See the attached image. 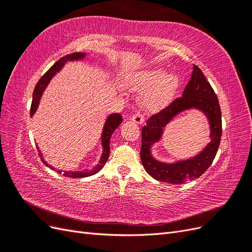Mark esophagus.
<instances>
[{"label": "esophagus", "instance_id": "obj_1", "mask_svg": "<svg viewBox=\"0 0 252 252\" xmlns=\"http://www.w3.org/2000/svg\"><path fill=\"white\" fill-rule=\"evenodd\" d=\"M130 119L134 122V123H136V124H142L143 121H144V117L142 116L141 113H139V112H136V113L132 114Z\"/></svg>", "mask_w": 252, "mask_h": 252}]
</instances>
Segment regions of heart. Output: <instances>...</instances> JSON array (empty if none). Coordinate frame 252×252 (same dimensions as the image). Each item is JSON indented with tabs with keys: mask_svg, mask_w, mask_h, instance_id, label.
<instances>
[{
	"mask_svg": "<svg viewBox=\"0 0 252 252\" xmlns=\"http://www.w3.org/2000/svg\"><path fill=\"white\" fill-rule=\"evenodd\" d=\"M132 89L145 90L141 104L147 110H158L169 103L178 87V78L166 74L162 67L149 68L134 75L130 82Z\"/></svg>",
	"mask_w": 252,
	"mask_h": 252,
	"instance_id": "1",
	"label": "heart"
}]
</instances>
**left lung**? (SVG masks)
Here are the masks:
<instances>
[{
  "label": "left lung",
  "mask_w": 252,
  "mask_h": 252,
  "mask_svg": "<svg viewBox=\"0 0 252 252\" xmlns=\"http://www.w3.org/2000/svg\"><path fill=\"white\" fill-rule=\"evenodd\" d=\"M196 108L203 111L210 120L212 142L200 155L186 161L166 164L157 161L151 156V145L161 136L162 127L181 111ZM222 136V114L218 96L204 73L193 65L191 79L188 82L182 96L175 98L167 107L158 111L146 121L142 128L141 159L145 170L152 178L164 183L183 184L197 179L208 169L218 152Z\"/></svg>",
  "instance_id": "8db88e82"
}]
</instances>
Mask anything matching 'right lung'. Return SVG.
<instances>
[{
    "label": "right lung",
    "instance_id": "obj_1",
    "mask_svg": "<svg viewBox=\"0 0 252 252\" xmlns=\"http://www.w3.org/2000/svg\"><path fill=\"white\" fill-rule=\"evenodd\" d=\"M83 58H85V53L83 52H73V53H70V55H67L63 58H61L59 61H57V62L53 64L49 69L45 72V74L43 75V77L39 80V82L36 83V85L34 87V90H33V95H32V108H30V116H33V113L35 112L36 108H37V105H39V102H40V98H41V95L43 94L44 89L46 88V86L48 85L49 81L51 80V78L55 75L58 71H60L61 68H62L66 62H68V61H73V60H81ZM123 122V119H122V116L120 113H112L110 114V116L107 118V120H106L105 122V125H104V128H103V133H102V144H103V155L101 157V159L100 162H98V164L96 165L95 168H94L93 170L90 171H79V172H72V171H64L63 174L65 175V177H68V178H74V179H78V178H86V177H89V175H93L94 173H96L97 171H100L103 166L106 164V162H107V159L109 158V152H110V145H109V142H110V138L111 135L113 133V131L116 130V129L118 128V126H120V124ZM37 150H39V147H36ZM39 156L40 158H42V162L50 167L51 169H55L53 167L49 166L46 162L44 161V158L41 155V151L39 150ZM56 170V169H55ZM62 171L61 170H58V173H61Z\"/></svg>",
    "mask_w": 252,
    "mask_h": 252
}]
</instances>
